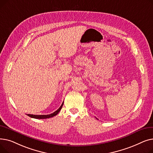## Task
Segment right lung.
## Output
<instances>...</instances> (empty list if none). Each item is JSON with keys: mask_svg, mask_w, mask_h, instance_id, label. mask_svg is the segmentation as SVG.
Segmentation results:
<instances>
[{"mask_svg": "<svg viewBox=\"0 0 153 153\" xmlns=\"http://www.w3.org/2000/svg\"><path fill=\"white\" fill-rule=\"evenodd\" d=\"M64 102H62V103L61 104V107L56 110L54 112H53V114H51L50 115H31V114H27L28 116H29L31 118H36V119H46V118H51L55 115H57L59 112L60 111V110L62 108V107L63 105Z\"/></svg>", "mask_w": 153, "mask_h": 153, "instance_id": "obj_1", "label": "right lung"}]
</instances>
